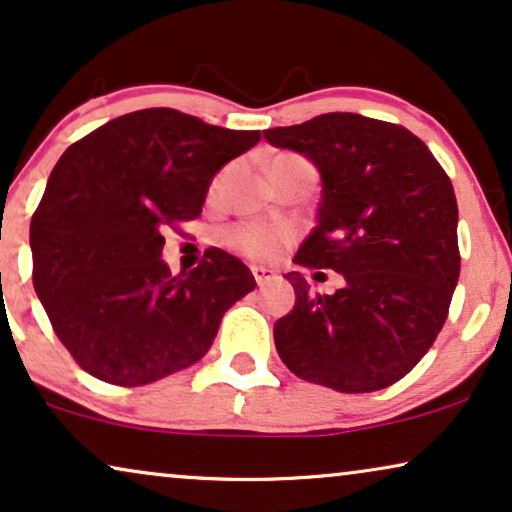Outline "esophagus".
Returning <instances> with one entry per match:
<instances>
[{"label":"esophagus","instance_id":"obj_1","mask_svg":"<svg viewBox=\"0 0 512 512\" xmlns=\"http://www.w3.org/2000/svg\"><path fill=\"white\" fill-rule=\"evenodd\" d=\"M250 271H252V276H255V281H257V285H264V283H269L271 278L276 276V271L274 269H269V267H250Z\"/></svg>","mask_w":512,"mask_h":512}]
</instances>
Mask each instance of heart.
<instances>
[{"instance_id":"heart-1","label":"heart","mask_w":512,"mask_h":512,"mask_svg":"<svg viewBox=\"0 0 512 512\" xmlns=\"http://www.w3.org/2000/svg\"><path fill=\"white\" fill-rule=\"evenodd\" d=\"M278 159H297V156L283 154V156H276L274 161ZM227 241L231 248L241 250L243 255L255 257V260H271V257H276L278 250L283 248L285 231L264 227V224H243V227H236L229 231Z\"/></svg>"}]
</instances>
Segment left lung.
Listing matches in <instances>:
<instances>
[{
    "mask_svg": "<svg viewBox=\"0 0 512 512\" xmlns=\"http://www.w3.org/2000/svg\"><path fill=\"white\" fill-rule=\"evenodd\" d=\"M264 138L320 173L316 227L295 262L344 278L320 295L285 274L295 306L274 325L278 356L339 393L395 384L431 349L459 281L452 182L417 135L363 114H320Z\"/></svg>",
    "mask_w": 512,
    "mask_h": 512,
    "instance_id": "1",
    "label": "left lung"
}]
</instances>
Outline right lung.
Wrapping results in <instances>:
<instances>
[{"label":"right lung","instance_id":"1","mask_svg":"<svg viewBox=\"0 0 512 512\" xmlns=\"http://www.w3.org/2000/svg\"><path fill=\"white\" fill-rule=\"evenodd\" d=\"M257 142L260 131L152 107L65 149L32 215V281L88 374L142 386L206 356L224 311L255 276L220 248L173 276L161 260L163 229L194 220L224 163Z\"/></svg>","mask_w":512,"mask_h":512}]
</instances>
